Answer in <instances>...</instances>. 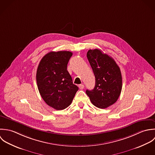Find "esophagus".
I'll list each match as a JSON object with an SVG mask.
<instances>
[{"mask_svg": "<svg viewBox=\"0 0 155 155\" xmlns=\"http://www.w3.org/2000/svg\"><path fill=\"white\" fill-rule=\"evenodd\" d=\"M78 87H79L80 89H81V90H83V89L84 88V86L83 84H80V85L78 86Z\"/></svg>", "mask_w": 155, "mask_h": 155, "instance_id": "esophagus-1", "label": "esophagus"}]
</instances>
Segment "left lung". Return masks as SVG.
<instances>
[{"label": "left lung", "instance_id": "left-lung-1", "mask_svg": "<svg viewBox=\"0 0 155 155\" xmlns=\"http://www.w3.org/2000/svg\"><path fill=\"white\" fill-rule=\"evenodd\" d=\"M87 57L95 77V86L86 91L93 105L106 108L118 99L122 88L120 68L114 60L99 49L89 50Z\"/></svg>", "mask_w": 155, "mask_h": 155}]
</instances>
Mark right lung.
I'll return each mask as SVG.
<instances>
[{
	"mask_svg": "<svg viewBox=\"0 0 155 155\" xmlns=\"http://www.w3.org/2000/svg\"><path fill=\"white\" fill-rule=\"evenodd\" d=\"M72 56L71 51H51L42 58L38 66L36 82L39 93L48 105L57 110L69 106L78 90L67 71Z\"/></svg>",
	"mask_w": 155,
	"mask_h": 155,
	"instance_id": "add662e5",
	"label": "right lung"
}]
</instances>
